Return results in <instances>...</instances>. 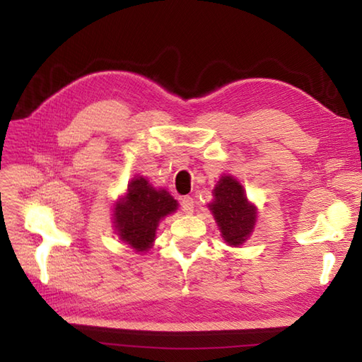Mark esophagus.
<instances>
[{"label":"esophagus","mask_w":362,"mask_h":362,"mask_svg":"<svg viewBox=\"0 0 362 362\" xmlns=\"http://www.w3.org/2000/svg\"><path fill=\"white\" fill-rule=\"evenodd\" d=\"M181 206H182V211L185 214H192L193 213V208H194V201L190 196H184L181 199Z\"/></svg>","instance_id":"1"}]
</instances>
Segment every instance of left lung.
Listing matches in <instances>:
<instances>
[{
    "instance_id": "8db88e82",
    "label": "left lung",
    "mask_w": 362,
    "mask_h": 362,
    "mask_svg": "<svg viewBox=\"0 0 362 362\" xmlns=\"http://www.w3.org/2000/svg\"><path fill=\"white\" fill-rule=\"evenodd\" d=\"M213 202L208 208L221 229V235L228 246L238 247L254 233L258 208L252 204L245 187L233 175L223 173L213 189Z\"/></svg>"
}]
</instances>
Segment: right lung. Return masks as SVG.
Here are the masks:
<instances>
[{"mask_svg": "<svg viewBox=\"0 0 362 362\" xmlns=\"http://www.w3.org/2000/svg\"><path fill=\"white\" fill-rule=\"evenodd\" d=\"M166 189H156L145 177H134L113 204V228L119 240L137 254L154 246L158 223L178 210Z\"/></svg>", "mask_w": 362, "mask_h": 362, "instance_id": "right-lung-1", "label": "right lung"}]
</instances>
